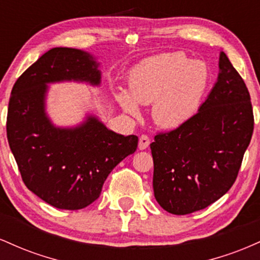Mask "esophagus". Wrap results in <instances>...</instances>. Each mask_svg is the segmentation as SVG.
Segmentation results:
<instances>
[{
	"mask_svg": "<svg viewBox=\"0 0 260 260\" xmlns=\"http://www.w3.org/2000/svg\"><path fill=\"white\" fill-rule=\"evenodd\" d=\"M149 144H150V139H149V137L145 136V134L140 136L139 143H138V148L140 149V150H144V149H147L149 147Z\"/></svg>",
	"mask_w": 260,
	"mask_h": 260,
	"instance_id": "obj_1",
	"label": "esophagus"
}]
</instances>
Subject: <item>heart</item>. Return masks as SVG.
Returning a JSON list of instances; mask_svg holds the SVG:
<instances>
[{
    "mask_svg": "<svg viewBox=\"0 0 260 260\" xmlns=\"http://www.w3.org/2000/svg\"><path fill=\"white\" fill-rule=\"evenodd\" d=\"M129 93L117 92L116 98L126 112L139 116L140 105L153 103L151 116L162 128L180 127L194 115L209 84L204 62L172 52L148 58L129 74Z\"/></svg>",
    "mask_w": 260,
    "mask_h": 260,
    "instance_id": "1",
    "label": "heart"
}]
</instances>
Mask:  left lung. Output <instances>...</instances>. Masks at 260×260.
<instances>
[{
  "label": "left lung",
  "mask_w": 260,
  "mask_h": 260,
  "mask_svg": "<svg viewBox=\"0 0 260 260\" xmlns=\"http://www.w3.org/2000/svg\"><path fill=\"white\" fill-rule=\"evenodd\" d=\"M208 99L180 127L150 144L154 196L160 207L187 215L209 207L232 187L254 128L246 83L228 56Z\"/></svg>",
  "instance_id": "8db88e82"
}]
</instances>
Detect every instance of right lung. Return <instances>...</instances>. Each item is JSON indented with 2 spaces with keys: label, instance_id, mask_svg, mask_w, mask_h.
I'll use <instances>...</instances> for the list:
<instances>
[{
  "label": "right lung",
  "instance_id": "1",
  "mask_svg": "<svg viewBox=\"0 0 260 260\" xmlns=\"http://www.w3.org/2000/svg\"><path fill=\"white\" fill-rule=\"evenodd\" d=\"M100 83L89 53L53 47L25 71L12 89L7 139L24 184L47 204L79 210L99 198L107 176L138 145L137 136H122L95 117L76 128L53 127L45 113L47 83Z\"/></svg>",
  "mask_w": 260,
  "mask_h": 260
}]
</instances>
